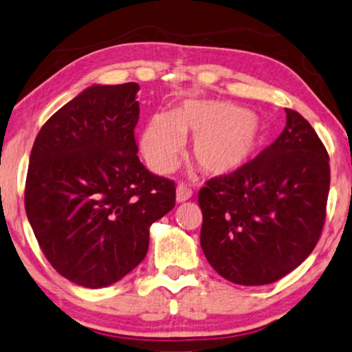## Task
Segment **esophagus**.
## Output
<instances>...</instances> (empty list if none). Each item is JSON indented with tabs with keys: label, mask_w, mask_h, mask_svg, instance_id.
Instances as JSON below:
<instances>
[{
	"label": "esophagus",
	"mask_w": 352,
	"mask_h": 352,
	"mask_svg": "<svg viewBox=\"0 0 352 352\" xmlns=\"http://www.w3.org/2000/svg\"><path fill=\"white\" fill-rule=\"evenodd\" d=\"M192 198V190H188L186 186H177L176 187V201L177 203H184Z\"/></svg>",
	"instance_id": "34e87169"
}]
</instances>
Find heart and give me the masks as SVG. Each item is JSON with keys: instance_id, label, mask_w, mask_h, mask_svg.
<instances>
[{"instance_id": "obj_1", "label": "heart", "mask_w": 352, "mask_h": 352, "mask_svg": "<svg viewBox=\"0 0 352 352\" xmlns=\"http://www.w3.org/2000/svg\"><path fill=\"white\" fill-rule=\"evenodd\" d=\"M182 135L193 137L190 154L214 177L239 175L254 162L265 143L257 113L229 101L188 100L170 115H153L142 131V154L154 171L175 168Z\"/></svg>"}]
</instances>
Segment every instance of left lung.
Instances as JSON below:
<instances>
[{"label": "left lung", "instance_id": "obj_1", "mask_svg": "<svg viewBox=\"0 0 352 352\" xmlns=\"http://www.w3.org/2000/svg\"><path fill=\"white\" fill-rule=\"evenodd\" d=\"M282 134L248 168L199 190L201 248L239 285H267L299 267L326 218L329 155L312 126L285 109Z\"/></svg>", "mask_w": 352, "mask_h": 352}]
</instances>
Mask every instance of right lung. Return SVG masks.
<instances>
[{
    "mask_svg": "<svg viewBox=\"0 0 352 352\" xmlns=\"http://www.w3.org/2000/svg\"><path fill=\"white\" fill-rule=\"evenodd\" d=\"M140 85H90L40 129L25 207L57 273L87 289L123 279L143 258L149 228L175 207L173 181L138 159Z\"/></svg>",
    "mask_w": 352,
    "mask_h": 352,
    "instance_id": "add662e5",
    "label": "right lung"
}]
</instances>
